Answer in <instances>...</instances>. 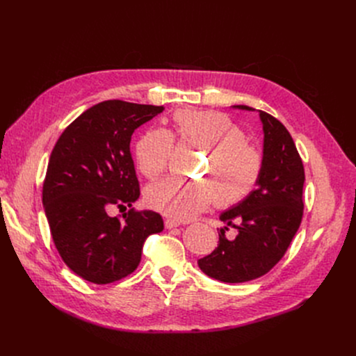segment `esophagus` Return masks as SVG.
<instances>
[{
    "label": "esophagus",
    "instance_id": "esophagus-1",
    "mask_svg": "<svg viewBox=\"0 0 356 356\" xmlns=\"http://www.w3.org/2000/svg\"><path fill=\"white\" fill-rule=\"evenodd\" d=\"M180 225H181V222H180V220H176V219H165V220H164V227H165L167 229L177 228V227H180Z\"/></svg>",
    "mask_w": 356,
    "mask_h": 356
}]
</instances>
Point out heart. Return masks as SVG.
<instances>
[{
    "mask_svg": "<svg viewBox=\"0 0 356 356\" xmlns=\"http://www.w3.org/2000/svg\"><path fill=\"white\" fill-rule=\"evenodd\" d=\"M173 120L180 138L209 152L203 176L211 184L167 177L148 186V207L172 219L188 220L207 211L215 199L219 207L229 208L250 197L263 175L264 157L248 143L244 128L215 111L181 109ZM173 148L175 140L167 129H147L136 144V159L143 175L149 179L160 176Z\"/></svg>",
    "mask_w": 356,
    "mask_h": 356,
    "instance_id": "heart-1",
    "label": "heart"
}]
</instances>
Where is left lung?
<instances>
[{
  "label": "left lung",
  "instance_id": "left-lung-1",
  "mask_svg": "<svg viewBox=\"0 0 356 356\" xmlns=\"http://www.w3.org/2000/svg\"><path fill=\"white\" fill-rule=\"evenodd\" d=\"M234 108L254 111L247 105ZM259 120L263 175L250 197L220 213L225 227L218 247L197 261L204 274L223 283H245L267 274L286 254L303 218L305 168L296 144L277 118L259 111ZM228 226L238 229L234 240L225 236Z\"/></svg>",
  "mask_w": 356,
  "mask_h": 356
}]
</instances>
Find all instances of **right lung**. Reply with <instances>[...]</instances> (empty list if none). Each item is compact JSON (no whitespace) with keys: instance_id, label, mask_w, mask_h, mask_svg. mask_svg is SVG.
Here are the masks:
<instances>
[{"instance_id":"1","label":"right lung","mask_w":356,"mask_h":356,"mask_svg":"<svg viewBox=\"0 0 356 356\" xmlns=\"http://www.w3.org/2000/svg\"><path fill=\"white\" fill-rule=\"evenodd\" d=\"M163 106L109 99L90 106L59 137L49 159L43 207L65 264L86 282L109 284L133 273L148 235L164 229L153 211H134L140 183L131 157L134 131ZM131 209L120 220L112 207Z\"/></svg>"}]
</instances>
